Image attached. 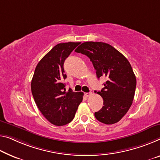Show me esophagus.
<instances>
[{"label":"esophagus","mask_w":160,"mask_h":160,"mask_svg":"<svg viewBox=\"0 0 160 160\" xmlns=\"http://www.w3.org/2000/svg\"><path fill=\"white\" fill-rule=\"evenodd\" d=\"M91 95H92V93H91V92H89V93H86V94H85V96H86V97H89Z\"/></svg>","instance_id":"obj_1"}]
</instances>
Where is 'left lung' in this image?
Returning <instances> with one entry per match:
<instances>
[{"mask_svg": "<svg viewBox=\"0 0 160 160\" xmlns=\"http://www.w3.org/2000/svg\"><path fill=\"white\" fill-rule=\"evenodd\" d=\"M75 51L90 58L98 78H107L104 87L97 92L103 98L104 106L94 113L96 119L106 124L120 121L132 104L136 89V77L129 61L116 48L103 42L87 41Z\"/></svg>", "mask_w": 160, "mask_h": 160, "instance_id": "1", "label": "left lung"}]
</instances>
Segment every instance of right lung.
<instances>
[{
    "instance_id": "add662e5",
    "label": "right lung",
    "mask_w": 160,
    "mask_h": 160,
    "mask_svg": "<svg viewBox=\"0 0 160 160\" xmlns=\"http://www.w3.org/2000/svg\"><path fill=\"white\" fill-rule=\"evenodd\" d=\"M78 42L56 45L41 58L36 66L31 81V92L36 105L48 122L63 126L72 121L78 105L82 102L83 92H66L63 63Z\"/></svg>"
}]
</instances>
